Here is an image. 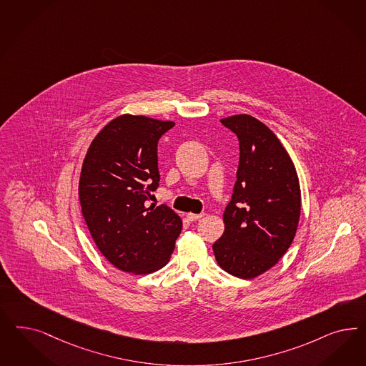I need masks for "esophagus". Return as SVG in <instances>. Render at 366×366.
Returning a JSON list of instances; mask_svg holds the SVG:
<instances>
[{"instance_id":"34e87169","label":"esophagus","mask_w":366,"mask_h":366,"mask_svg":"<svg viewBox=\"0 0 366 366\" xmlns=\"http://www.w3.org/2000/svg\"><path fill=\"white\" fill-rule=\"evenodd\" d=\"M203 215H204V212H202V214H194V212H189V214H187V219H189V221H197V219H201Z\"/></svg>"}]
</instances>
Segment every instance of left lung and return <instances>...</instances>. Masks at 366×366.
<instances>
[{"label":"left lung","instance_id":"obj_1","mask_svg":"<svg viewBox=\"0 0 366 366\" xmlns=\"http://www.w3.org/2000/svg\"><path fill=\"white\" fill-rule=\"evenodd\" d=\"M239 142V163L224 232L212 250L224 271L254 279L282 259L300 217L295 165L267 125L248 114L221 119Z\"/></svg>","mask_w":366,"mask_h":366}]
</instances>
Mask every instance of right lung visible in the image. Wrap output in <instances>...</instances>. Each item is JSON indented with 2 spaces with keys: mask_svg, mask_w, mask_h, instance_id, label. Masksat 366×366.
I'll list each match as a JSON object with an SVG mask.
<instances>
[{
  "mask_svg": "<svg viewBox=\"0 0 366 366\" xmlns=\"http://www.w3.org/2000/svg\"><path fill=\"white\" fill-rule=\"evenodd\" d=\"M172 121L124 114L101 130L83 160L79 201L95 245L119 271L147 274L171 259L182 219L148 206L159 187L157 142Z\"/></svg>",
  "mask_w": 366,
  "mask_h": 366,
  "instance_id": "right-lung-1",
  "label": "right lung"
}]
</instances>
